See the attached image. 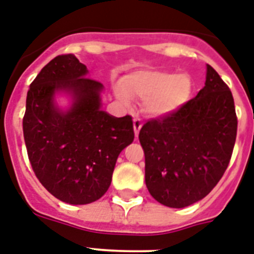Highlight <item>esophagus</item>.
Segmentation results:
<instances>
[{
	"mask_svg": "<svg viewBox=\"0 0 254 254\" xmlns=\"http://www.w3.org/2000/svg\"><path fill=\"white\" fill-rule=\"evenodd\" d=\"M142 127V123H141V119L140 118H135L133 119V131H135V136L137 137L139 136V132Z\"/></svg>",
	"mask_w": 254,
	"mask_h": 254,
	"instance_id": "obj_1",
	"label": "esophagus"
}]
</instances>
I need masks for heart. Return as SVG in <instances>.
Here are the masks:
<instances>
[{"label": "heart", "instance_id": "heart-1", "mask_svg": "<svg viewBox=\"0 0 254 254\" xmlns=\"http://www.w3.org/2000/svg\"><path fill=\"white\" fill-rule=\"evenodd\" d=\"M192 81L186 74L163 70H137L125 75L115 88V96L125 105L131 97L142 101V108L152 118L175 114L190 101Z\"/></svg>", "mask_w": 254, "mask_h": 254}]
</instances>
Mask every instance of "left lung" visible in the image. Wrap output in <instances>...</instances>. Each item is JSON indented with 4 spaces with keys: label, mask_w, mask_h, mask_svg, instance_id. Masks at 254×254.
I'll list each match as a JSON object with an SVG mask.
<instances>
[{
    "label": "left lung",
    "mask_w": 254,
    "mask_h": 254,
    "mask_svg": "<svg viewBox=\"0 0 254 254\" xmlns=\"http://www.w3.org/2000/svg\"><path fill=\"white\" fill-rule=\"evenodd\" d=\"M236 131L231 91L206 64L205 87L196 97L140 129L145 184L153 198L177 209L202 200L227 169Z\"/></svg>",
    "instance_id": "1"
}]
</instances>
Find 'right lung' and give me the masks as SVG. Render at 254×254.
I'll list each match as a JSON object with an SVG mask.
<instances>
[{
    "label": "right lung",
    "instance_id": "1",
    "mask_svg": "<svg viewBox=\"0 0 254 254\" xmlns=\"http://www.w3.org/2000/svg\"><path fill=\"white\" fill-rule=\"evenodd\" d=\"M88 72L74 54L56 57L29 85L23 118L37 179L71 205L91 204L106 193L118 156L135 137L129 115L117 118L102 110L104 85Z\"/></svg>",
    "mask_w": 254,
    "mask_h": 254
}]
</instances>
